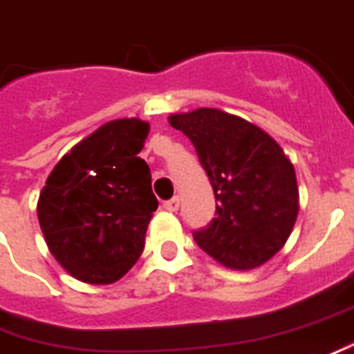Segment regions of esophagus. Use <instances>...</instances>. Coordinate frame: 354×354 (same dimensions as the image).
<instances>
[{"mask_svg":"<svg viewBox=\"0 0 354 354\" xmlns=\"http://www.w3.org/2000/svg\"><path fill=\"white\" fill-rule=\"evenodd\" d=\"M162 207H165L167 211L176 212V211H178V207H180V199H178V197H172V199H169V201L162 203Z\"/></svg>","mask_w":354,"mask_h":354,"instance_id":"obj_1","label":"esophagus"}]
</instances>
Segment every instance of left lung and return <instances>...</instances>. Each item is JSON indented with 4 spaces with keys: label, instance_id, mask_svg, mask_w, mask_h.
<instances>
[{
    "label": "left lung",
    "instance_id": "obj_1",
    "mask_svg": "<svg viewBox=\"0 0 354 354\" xmlns=\"http://www.w3.org/2000/svg\"><path fill=\"white\" fill-rule=\"evenodd\" d=\"M194 143L216 197L214 218L194 239L234 270L264 264L288 241L299 212L295 169L259 126L220 109L170 115Z\"/></svg>",
    "mask_w": 354,
    "mask_h": 354
}]
</instances>
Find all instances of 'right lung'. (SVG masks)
I'll use <instances>...</instances> for the list:
<instances>
[{"label": "right lung", "mask_w": 354, "mask_h": 354, "mask_svg": "<svg viewBox=\"0 0 354 354\" xmlns=\"http://www.w3.org/2000/svg\"><path fill=\"white\" fill-rule=\"evenodd\" d=\"M147 134L140 118L103 124L57 162L39 194V228L76 280L113 283L142 254L159 207L149 167L138 157Z\"/></svg>", "instance_id": "obj_1"}]
</instances>
